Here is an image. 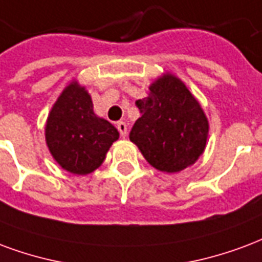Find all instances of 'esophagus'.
<instances>
[{
    "instance_id": "1",
    "label": "esophagus",
    "mask_w": 262,
    "mask_h": 262,
    "mask_svg": "<svg viewBox=\"0 0 262 262\" xmlns=\"http://www.w3.org/2000/svg\"><path fill=\"white\" fill-rule=\"evenodd\" d=\"M116 129L119 130V133H121V136L122 137H125L126 136V133H127V125H126L125 122H118L116 123Z\"/></svg>"
}]
</instances>
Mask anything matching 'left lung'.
<instances>
[{"instance_id":"left-lung-1","label":"left lung","mask_w":262,"mask_h":262,"mask_svg":"<svg viewBox=\"0 0 262 262\" xmlns=\"http://www.w3.org/2000/svg\"><path fill=\"white\" fill-rule=\"evenodd\" d=\"M141 116L129 135L147 162L173 173L194 164L204 152L208 121L185 83L170 73L157 79L148 97L137 100Z\"/></svg>"}]
</instances>
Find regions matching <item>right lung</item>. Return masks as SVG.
Returning a JSON list of instances; mask_svg holds the SVG:
<instances>
[{"label": "right lung", "mask_w": 262, "mask_h": 262, "mask_svg": "<svg viewBox=\"0 0 262 262\" xmlns=\"http://www.w3.org/2000/svg\"><path fill=\"white\" fill-rule=\"evenodd\" d=\"M118 137L115 126L94 114L92 97L77 82L65 87L46 125V141L51 156L75 175L96 170Z\"/></svg>", "instance_id": "obj_1"}]
</instances>
